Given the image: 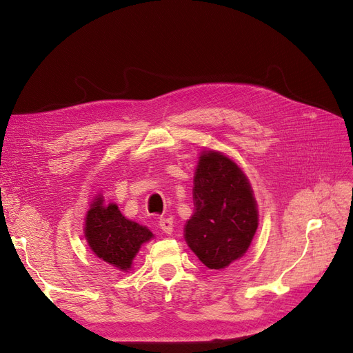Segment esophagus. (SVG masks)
<instances>
[{"label":"esophagus","mask_w":353,"mask_h":353,"mask_svg":"<svg viewBox=\"0 0 353 353\" xmlns=\"http://www.w3.org/2000/svg\"><path fill=\"white\" fill-rule=\"evenodd\" d=\"M159 225H160V228H161V231H163V232H165V234H172V232H173V227H174V224H173V218H161Z\"/></svg>","instance_id":"34e87169"}]
</instances>
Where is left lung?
Listing matches in <instances>:
<instances>
[{"label": "left lung", "mask_w": 353, "mask_h": 353, "mask_svg": "<svg viewBox=\"0 0 353 353\" xmlns=\"http://www.w3.org/2000/svg\"><path fill=\"white\" fill-rule=\"evenodd\" d=\"M193 215L185 240L210 269H225L241 259L253 241L259 211L250 181L225 154L201 152L193 176Z\"/></svg>", "instance_id": "obj_1"}]
</instances>
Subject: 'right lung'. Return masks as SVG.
Returning <instances> with one entry per match:
<instances>
[{
	"mask_svg": "<svg viewBox=\"0 0 353 353\" xmlns=\"http://www.w3.org/2000/svg\"><path fill=\"white\" fill-rule=\"evenodd\" d=\"M84 237L91 252L103 262L128 272L141 245L150 241L154 234L123 216L116 203L104 205L103 196L97 194L85 215Z\"/></svg>",
	"mask_w": 353,
	"mask_h": 353,
	"instance_id": "right-lung-1",
	"label": "right lung"
}]
</instances>
